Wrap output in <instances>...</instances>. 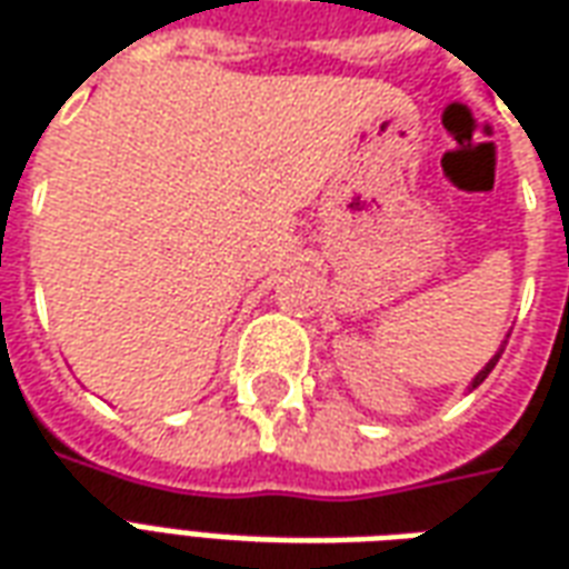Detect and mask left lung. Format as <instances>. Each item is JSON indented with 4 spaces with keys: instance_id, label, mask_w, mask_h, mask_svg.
<instances>
[{
    "instance_id": "obj_1",
    "label": "left lung",
    "mask_w": 569,
    "mask_h": 569,
    "mask_svg": "<svg viewBox=\"0 0 569 569\" xmlns=\"http://www.w3.org/2000/svg\"><path fill=\"white\" fill-rule=\"evenodd\" d=\"M500 357H502V350H500V353H497V357L490 359V362H488V366H485V369L478 371V375H476V381H472V390H476L478 383H481V381H485V378H488L490 371H493V366H497V362H500Z\"/></svg>"
}]
</instances>
